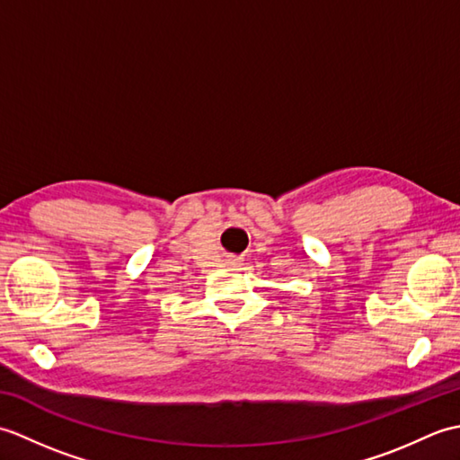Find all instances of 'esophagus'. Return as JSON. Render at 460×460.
<instances>
[{
    "label": "esophagus",
    "instance_id": "esophagus-1",
    "mask_svg": "<svg viewBox=\"0 0 460 460\" xmlns=\"http://www.w3.org/2000/svg\"><path fill=\"white\" fill-rule=\"evenodd\" d=\"M241 262H243L241 257H229V259H227V265H229V267H239Z\"/></svg>",
    "mask_w": 460,
    "mask_h": 460
}]
</instances>
